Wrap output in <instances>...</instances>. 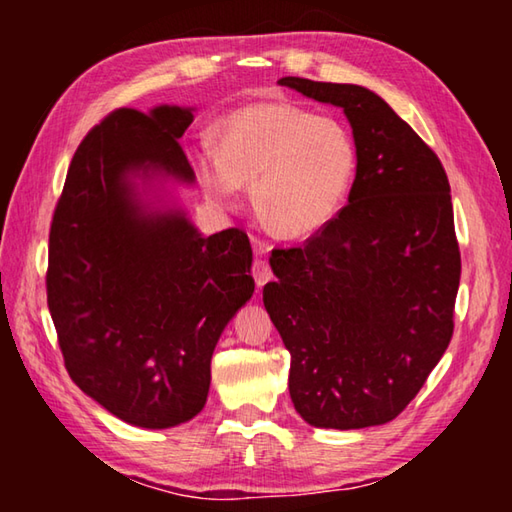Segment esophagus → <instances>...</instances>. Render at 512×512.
<instances>
[{
  "instance_id": "esophagus-1",
  "label": "esophagus",
  "mask_w": 512,
  "mask_h": 512,
  "mask_svg": "<svg viewBox=\"0 0 512 512\" xmlns=\"http://www.w3.org/2000/svg\"><path fill=\"white\" fill-rule=\"evenodd\" d=\"M253 277H255V282H257V289H262L266 282L273 280V271H271V268H268V264L264 262V259H255Z\"/></svg>"
}]
</instances>
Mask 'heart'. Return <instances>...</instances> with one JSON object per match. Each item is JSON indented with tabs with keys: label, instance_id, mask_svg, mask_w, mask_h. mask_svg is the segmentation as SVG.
Listing matches in <instances>:
<instances>
[{
	"label": "heart",
	"instance_id": "heart-1",
	"mask_svg": "<svg viewBox=\"0 0 512 512\" xmlns=\"http://www.w3.org/2000/svg\"><path fill=\"white\" fill-rule=\"evenodd\" d=\"M203 194L230 207L250 187L257 221L277 239L302 241L325 230L348 203L359 151L341 121L284 101L232 110L216 126V149L194 151Z\"/></svg>",
	"mask_w": 512,
	"mask_h": 512
}]
</instances>
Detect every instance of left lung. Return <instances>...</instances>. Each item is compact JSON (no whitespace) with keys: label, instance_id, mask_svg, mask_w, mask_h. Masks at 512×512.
Masks as SVG:
<instances>
[{"label":"left lung","instance_id":"obj_1","mask_svg":"<svg viewBox=\"0 0 512 512\" xmlns=\"http://www.w3.org/2000/svg\"><path fill=\"white\" fill-rule=\"evenodd\" d=\"M348 117L357 180L305 248L273 250L264 307L291 354L289 393L311 427L397 418L454 332L461 253L443 164L363 85L277 81Z\"/></svg>","mask_w":512,"mask_h":512}]
</instances>
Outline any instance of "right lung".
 <instances>
[{
	"mask_svg": "<svg viewBox=\"0 0 512 512\" xmlns=\"http://www.w3.org/2000/svg\"><path fill=\"white\" fill-rule=\"evenodd\" d=\"M196 108H121L69 164L49 235L47 302L69 377L119 420L178 427L203 411L225 325L253 298L237 228L203 237L178 189Z\"/></svg>",
	"mask_w": 512,
	"mask_h": 512,
	"instance_id": "right-lung-1",
	"label": "right lung"
}]
</instances>
